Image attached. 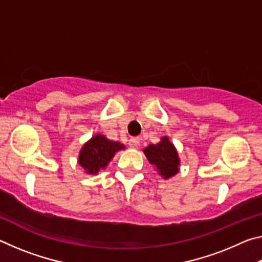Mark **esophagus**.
I'll list each match as a JSON object with an SVG mask.
<instances>
[{
	"instance_id": "obj_1",
	"label": "esophagus",
	"mask_w": 262,
	"mask_h": 262,
	"mask_svg": "<svg viewBox=\"0 0 262 262\" xmlns=\"http://www.w3.org/2000/svg\"><path fill=\"white\" fill-rule=\"evenodd\" d=\"M140 143H141L140 137H132L130 139V144L133 145V147H139Z\"/></svg>"
}]
</instances>
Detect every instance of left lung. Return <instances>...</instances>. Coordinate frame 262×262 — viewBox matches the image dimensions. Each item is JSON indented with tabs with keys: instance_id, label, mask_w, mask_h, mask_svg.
<instances>
[{
	"instance_id": "left-lung-1",
	"label": "left lung",
	"mask_w": 262,
	"mask_h": 262,
	"mask_svg": "<svg viewBox=\"0 0 262 262\" xmlns=\"http://www.w3.org/2000/svg\"><path fill=\"white\" fill-rule=\"evenodd\" d=\"M143 152L163 179H170L179 172V154L167 136L161 137V141L156 144H149L143 149Z\"/></svg>"
}]
</instances>
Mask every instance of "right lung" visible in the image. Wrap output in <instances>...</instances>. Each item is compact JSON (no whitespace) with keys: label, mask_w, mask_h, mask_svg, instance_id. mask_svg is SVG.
I'll return each instance as SVG.
<instances>
[{"label":"right lung","mask_w":262,"mask_h":262,"mask_svg":"<svg viewBox=\"0 0 262 262\" xmlns=\"http://www.w3.org/2000/svg\"><path fill=\"white\" fill-rule=\"evenodd\" d=\"M126 147L120 142L112 141L97 133L83 144L79 150L77 162L86 174L95 176L100 170L107 167L114 155Z\"/></svg>","instance_id":"obj_1"}]
</instances>
